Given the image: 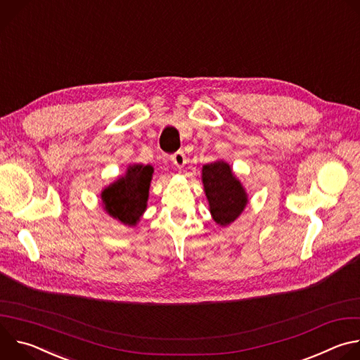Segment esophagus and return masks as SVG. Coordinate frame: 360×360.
I'll use <instances>...</instances> for the list:
<instances>
[{"label": "esophagus", "mask_w": 360, "mask_h": 360, "mask_svg": "<svg viewBox=\"0 0 360 360\" xmlns=\"http://www.w3.org/2000/svg\"><path fill=\"white\" fill-rule=\"evenodd\" d=\"M172 162H174V165L176 167V168H184L185 167V164H186V157H185V153L182 152V150H179V152H176V153H174V157H172Z\"/></svg>", "instance_id": "obj_1"}]
</instances>
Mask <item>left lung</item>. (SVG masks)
I'll return each mask as SVG.
<instances>
[{
	"mask_svg": "<svg viewBox=\"0 0 360 360\" xmlns=\"http://www.w3.org/2000/svg\"><path fill=\"white\" fill-rule=\"evenodd\" d=\"M200 178L212 219L224 228L231 225L245 211L249 202L245 186L224 160L203 165Z\"/></svg>",
	"mask_w": 360,
	"mask_h": 360,
	"instance_id": "1",
	"label": "left lung"
}]
</instances>
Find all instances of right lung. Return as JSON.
Returning a JSON list of instances; mask_svg holds the SVG:
<instances>
[{
	"label": "right lung",
	"mask_w": 360,
	"mask_h": 360,
	"mask_svg": "<svg viewBox=\"0 0 360 360\" xmlns=\"http://www.w3.org/2000/svg\"><path fill=\"white\" fill-rule=\"evenodd\" d=\"M152 174L150 165H129L122 176L101 191L104 211L125 226H136L146 211Z\"/></svg>",
	"instance_id": "right-lung-1"
}]
</instances>
